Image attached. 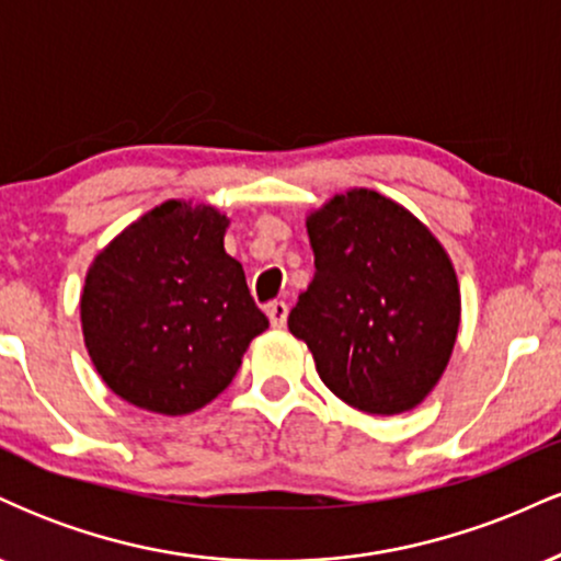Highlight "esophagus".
<instances>
[{
	"instance_id": "obj_1",
	"label": "esophagus",
	"mask_w": 561,
	"mask_h": 561,
	"mask_svg": "<svg viewBox=\"0 0 561 561\" xmlns=\"http://www.w3.org/2000/svg\"><path fill=\"white\" fill-rule=\"evenodd\" d=\"M266 313H268V321H272V327H276V330H282V327L287 324V302L285 300H272L266 306Z\"/></svg>"
}]
</instances>
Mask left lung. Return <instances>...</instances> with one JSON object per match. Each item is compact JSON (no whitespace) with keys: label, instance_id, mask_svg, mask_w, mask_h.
Listing matches in <instances>:
<instances>
[{"label":"left lung","instance_id":"left-lung-1","mask_svg":"<svg viewBox=\"0 0 561 561\" xmlns=\"http://www.w3.org/2000/svg\"><path fill=\"white\" fill-rule=\"evenodd\" d=\"M311 285L287 327L321 382L366 414L414 409L446 371L459 332V282L420 218L371 190L334 195L308 216Z\"/></svg>","mask_w":561,"mask_h":561}]
</instances>
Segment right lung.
Here are the masks:
<instances>
[{"instance_id":"obj_1","label":"right lung","mask_w":561,"mask_h":561,"mask_svg":"<svg viewBox=\"0 0 561 561\" xmlns=\"http://www.w3.org/2000/svg\"><path fill=\"white\" fill-rule=\"evenodd\" d=\"M229 218L169 199L96 255L81 295L87 351L115 396L182 416L229 388L268 327L224 250Z\"/></svg>"}]
</instances>
